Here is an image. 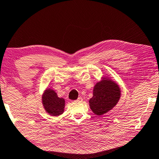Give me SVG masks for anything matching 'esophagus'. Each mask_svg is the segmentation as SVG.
<instances>
[{"label": "esophagus", "instance_id": "obj_1", "mask_svg": "<svg viewBox=\"0 0 159 159\" xmlns=\"http://www.w3.org/2000/svg\"><path fill=\"white\" fill-rule=\"evenodd\" d=\"M82 101H83L82 97H79V98H78V99L76 100L77 102H82Z\"/></svg>", "mask_w": 159, "mask_h": 159}]
</instances>
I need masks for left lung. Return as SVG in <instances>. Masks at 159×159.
Wrapping results in <instances>:
<instances>
[{
  "label": "left lung",
  "instance_id": "obj_1",
  "mask_svg": "<svg viewBox=\"0 0 159 159\" xmlns=\"http://www.w3.org/2000/svg\"><path fill=\"white\" fill-rule=\"evenodd\" d=\"M120 89L112 80L103 78L93 87V97L89 100V106L95 115L101 116L111 110L120 98Z\"/></svg>",
  "mask_w": 159,
  "mask_h": 159
}]
</instances>
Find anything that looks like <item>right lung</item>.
Returning a JSON list of instances; mask_svg holds the SVG:
<instances>
[{
	"mask_svg": "<svg viewBox=\"0 0 159 159\" xmlns=\"http://www.w3.org/2000/svg\"><path fill=\"white\" fill-rule=\"evenodd\" d=\"M42 104L48 114L58 116L64 111L65 99L58 97L55 91L48 89L42 95Z\"/></svg>",
	"mask_w": 159,
	"mask_h": 159,
	"instance_id": "add662e5",
	"label": "right lung"
}]
</instances>
